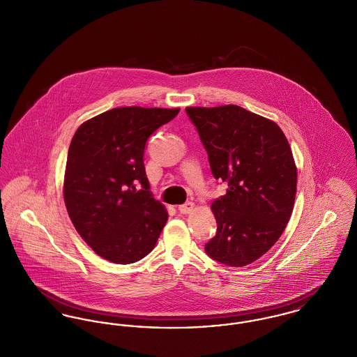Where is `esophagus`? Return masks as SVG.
Masks as SVG:
<instances>
[{"label": "esophagus", "mask_w": 357, "mask_h": 357, "mask_svg": "<svg viewBox=\"0 0 357 357\" xmlns=\"http://www.w3.org/2000/svg\"><path fill=\"white\" fill-rule=\"evenodd\" d=\"M193 208H195V204L193 203H184V204H181V206H178V211L181 213V214H190L193 211Z\"/></svg>", "instance_id": "1"}]
</instances>
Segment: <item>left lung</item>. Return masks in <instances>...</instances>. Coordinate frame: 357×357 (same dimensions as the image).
<instances>
[{"label":"left lung","instance_id":"obj_1","mask_svg":"<svg viewBox=\"0 0 357 357\" xmlns=\"http://www.w3.org/2000/svg\"><path fill=\"white\" fill-rule=\"evenodd\" d=\"M185 111L215 178L227 184L226 195L211 204L218 230L206 253L245 266L276 243L292 214L298 174L289 143L273 120L238 105Z\"/></svg>","mask_w":357,"mask_h":357}]
</instances>
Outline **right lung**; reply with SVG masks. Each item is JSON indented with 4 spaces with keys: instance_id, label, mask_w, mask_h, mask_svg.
<instances>
[{
    "instance_id": "1",
    "label": "right lung",
    "mask_w": 357,
    "mask_h": 357,
    "mask_svg": "<svg viewBox=\"0 0 357 357\" xmlns=\"http://www.w3.org/2000/svg\"><path fill=\"white\" fill-rule=\"evenodd\" d=\"M178 112L180 108H114L75 131L63 199L75 230L100 257L131 264L154 249L167 211L150 192L143 153L149 137Z\"/></svg>"
}]
</instances>
